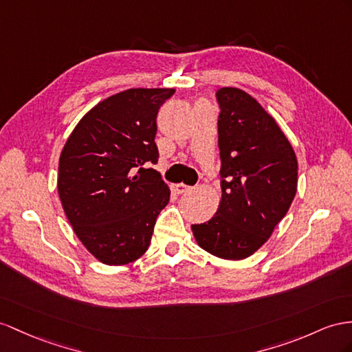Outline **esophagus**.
<instances>
[{
  "instance_id": "obj_1",
  "label": "esophagus",
  "mask_w": 352,
  "mask_h": 352,
  "mask_svg": "<svg viewBox=\"0 0 352 352\" xmlns=\"http://www.w3.org/2000/svg\"><path fill=\"white\" fill-rule=\"evenodd\" d=\"M190 186H187V184H183V183H179V184H175L174 186V190L178 193V195H184V193H187L188 190H190Z\"/></svg>"
}]
</instances>
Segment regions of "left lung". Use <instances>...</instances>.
Masks as SVG:
<instances>
[{"instance_id": "1", "label": "left lung", "mask_w": 352, "mask_h": 352, "mask_svg": "<svg viewBox=\"0 0 352 352\" xmlns=\"http://www.w3.org/2000/svg\"><path fill=\"white\" fill-rule=\"evenodd\" d=\"M219 148L221 202L217 214L193 224L205 251L242 260L262 247L283 220L297 190V159L290 142L254 98L221 87Z\"/></svg>"}]
</instances>
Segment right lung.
<instances>
[{
  "label": "right lung",
  "instance_id": "right-lung-1",
  "mask_svg": "<svg viewBox=\"0 0 352 352\" xmlns=\"http://www.w3.org/2000/svg\"><path fill=\"white\" fill-rule=\"evenodd\" d=\"M174 89H128L94 107L59 157L58 192L83 245L105 265L146 253L169 188L156 169L157 113Z\"/></svg>",
  "mask_w": 352,
  "mask_h": 352
}]
</instances>
